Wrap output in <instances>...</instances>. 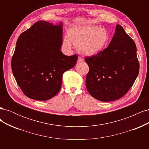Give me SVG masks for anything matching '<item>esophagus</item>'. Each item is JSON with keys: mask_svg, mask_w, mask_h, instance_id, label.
<instances>
[{"mask_svg": "<svg viewBox=\"0 0 149 149\" xmlns=\"http://www.w3.org/2000/svg\"><path fill=\"white\" fill-rule=\"evenodd\" d=\"M83 61V58H82L81 57H78V62H82Z\"/></svg>", "mask_w": 149, "mask_h": 149, "instance_id": "34e87169", "label": "esophagus"}]
</instances>
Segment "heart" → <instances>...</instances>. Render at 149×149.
I'll return each instance as SVG.
<instances>
[{"mask_svg": "<svg viewBox=\"0 0 149 149\" xmlns=\"http://www.w3.org/2000/svg\"><path fill=\"white\" fill-rule=\"evenodd\" d=\"M68 38L65 37L63 45L66 49L72 48L71 43L78 50L85 55H96L106 48L109 40L106 29L94 25L74 26L68 31Z\"/></svg>", "mask_w": 149, "mask_h": 149, "instance_id": "heart-1", "label": "heart"}]
</instances>
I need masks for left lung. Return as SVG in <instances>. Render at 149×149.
Returning <instances> with one entry per match:
<instances>
[{
    "label": "left lung",
    "mask_w": 149,
    "mask_h": 149,
    "mask_svg": "<svg viewBox=\"0 0 149 149\" xmlns=\"http://www.w3.org/2000/svg\"><path fill=\"white\" fill-rule=\"evenodd\" d=\"M89 72L86 86L96 100L109 102L124 96L139 72L137 48L123 26L117 25L108 47L96 55L86 57Z\"/></svg>",
    "instance_id": "left-lung-1"
}]
</instances>
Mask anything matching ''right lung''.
Wrapping results in <instances>:
<instances>
[{"label":"right lung","instance_id":"add662e5","mask_svg":"<svg viewBox=\"0 0 149 149\" xmlns=\"http://www.w3.org/2000/svg\"><path fill=\"white\" fill-rule=\"evenodd\" d=\"M63 23L40 20L22 33L12 58V70L25 96L47 101L58 94L63 74L74 67L78 55L66 56L60 50Z\"/></svg>","mask_w":149,"mask_h":149}]
</instances>
